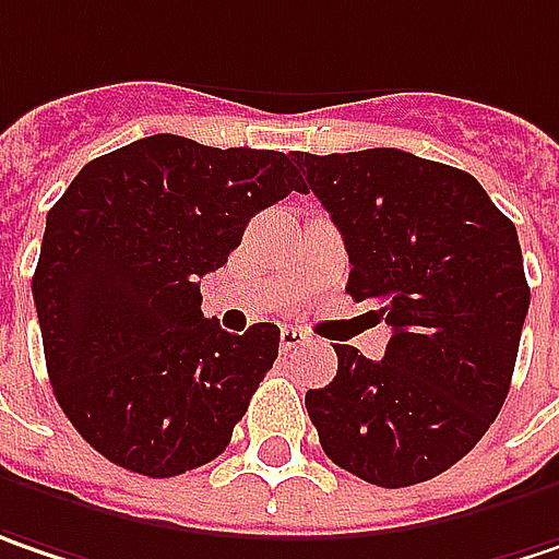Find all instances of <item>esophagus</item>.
<instances>
[{
	"label": "esophagus",
	"instance_id": "34e87169",
	"mask_svg": "<svg viewBox=\"0 0 559 559\" xmlns=\"http://www.w3.org/2000/svg\"><path fill=\"white\" fill-rule=\"evenodd\" d=\"M307 342H310V335L304 329H297V325H284L281 329V350H294V347L307 345Z\"/></svg>",
	"mask_w": 559,
	"mask_h": 559
}]
</instances>
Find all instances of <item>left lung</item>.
Instances as JSON below:
<instances>
[{
	"instance_id": "8db88e82",
	"label": "left lung",
	"mask_w": 559,
	"mask_h": 559,
	"mask_svg": "<svg viewBox=\"0 0 559 559\" xmlns=\"http://www.w3.org/2000/svg\"><path fill=\"white\" fill-rule=\"evenodd\" d=\"M294 164L345 237V290L392 325L382 360L335 345V379L307 392L319 443L377 487L443 475L507 402L528 312L515 224L472 174L408 151Z\"/></svg>"
}]
</instances>
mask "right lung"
<instances>
[{
    "mask_svg": "<svg viewBox=\"0 0 559 559\" xmlns=\"http://www.w3.org/2000/svg\"><path fill=\"white\" fill-rule=\"evenodd\" d=\"M300 189L290 154L148 135L84 164L52 205L31 281L47 373L104 459L174 477L227 449L281 335L224 332L199 281Z\"/></svg>",
    "mask_w": 559,
    "mask_h": 559,
    "instance_id": "add662e5",
    "label": "right lung"
}]
</instances>
